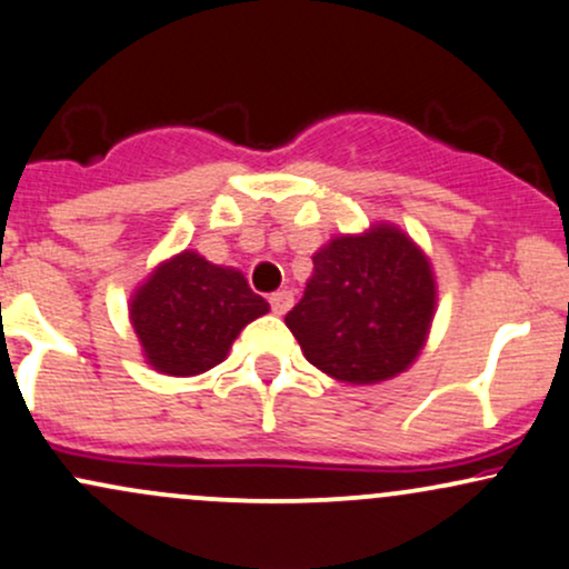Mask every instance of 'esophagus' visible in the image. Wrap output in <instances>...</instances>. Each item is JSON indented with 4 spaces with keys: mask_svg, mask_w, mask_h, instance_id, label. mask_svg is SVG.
<instances>
[{
    "mask_svg": "<svg viewBox=\"0 0 569 569\" xmlns=\"http://www.w3.org/2000/svg\"><path fill=\"white\" fill-rule=\"evenodd\" d=\"M291 305H293V293L291 291L270 293V307H272V312H276V316H286V312L291 310Z\"/></svg>",
    "mask_w": 569,
    "mask_h": 569,
    "instance_id": "esophagus-1",
    "label": "esophagus"
}]
</instances>
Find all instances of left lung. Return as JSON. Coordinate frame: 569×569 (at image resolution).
<instances>
[{
	"mask_svg": "<svg viewBox=\"0 0 569 569\" xmlns=\"http://www.w3.org/2000/svg\"><path fill=\"white\" fill-rule=\"evenodd\" d=\"M436 312V278L393 224L331 238L312 257L305 297L286 316L305 358L339 382L375 385L407 371Z\"/></svg>",
	"mask_w": 569,
	"mask_h": 569,
	"instance_id": "left-lung-1",
	"label": "left lung"
}]
</instances>
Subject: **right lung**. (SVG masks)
<instances>
[{"label": "right lung", "mask_w": 569, "mask_h": 569, "mask_svg": "<svg viewBox=\"0 0 569 569\" xmlns=\"http://www.w3.org/2000/svg\"><path fill=\"white\" fill-rule=\"evenodd\" d=\"M270 305L248 289L243 272L181 251L154 267L130 299V323L143 358L160 375L194 377L213 369Z\"/></svg>", "instance_id": "1"}]
</instances>
